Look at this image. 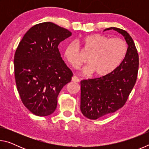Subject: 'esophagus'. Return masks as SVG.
Here are the masks:
<instances>
[{"label":"esophagus","instance_id":"obj_1","mask_svg":"<svg viewBox=\"0 0 149 149\" xmlns=\"http://www.w3.org/2000/svg\"><path fill=\"white\" fill-rule=\"evenodd\" d=\"M72 81H74V82H76V83L79 82V78H78L76 76H75V75H74V76L72 77Z\"/></svg>","mask_w":149,"mask_h":149}]
</instances>
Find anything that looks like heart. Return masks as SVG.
I'll return each instance as SVG.
<instances>
[{
  "label": "heart",
  "mask_w": 149,
  "mask_h": 149,
  "mask_svg": "<svg viewBox=\"0 0 149 149\" xmlns=\"http://www.w3.org/2000/svg\"><path fill=\"white\" fill-rule=\"evenodd\" d=\"M83 50L87 54L88 65L84 69V74L93 72L96 76H103L114 71L119 66L127 53V46L120 38L110 39L100 34L85 36L79 41ZM64 57L68 62L77 68L84 63L80 56L79 48L70 42L64 49Z\"/></svg>",
  "instance_id": "obj_1"
}]
</instances>
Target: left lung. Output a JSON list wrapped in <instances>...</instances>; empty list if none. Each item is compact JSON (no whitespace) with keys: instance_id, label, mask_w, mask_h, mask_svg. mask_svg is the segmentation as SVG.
I'll use <instances>...</instances> for the list:
<instances>
[{"instance_id":"8db88e82","label":"left lung","mask_w":149,"mask_h":149,"mask_svg":"<svg viewBox=\"0 0 149 149\" xmlns=\"http://www.w3.org/2000/svg\"><path fill=\"white\" fill-rule=\"evenodd\" d=\"M122 34L128 45L127 53L110 74L81 81L80 109L85 117L97 120L122 108L127 101L137 77L139 55L132 37L125 30L109 27Z\"/></svg>"}]
</instances>
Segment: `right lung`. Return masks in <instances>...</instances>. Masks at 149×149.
Wrapping results in <instances>:
<instances>
[{"label":"right lung","instance_id":"obj_1","mask_svg":"<svg viewBox=\"0 0 149 149\" xmlns=\"http://www.w3.org/2000/svg\"><path fill=\"white\" fill-rule=\"evenodd\" d=\"M72 33L52 22L35 25L19 42L14 55L17 91L27 109L38 116L54 112L57 97L73 75L58 50Z\"/></svg>","mask_w":149,"mask_h":149}]
</instances>
